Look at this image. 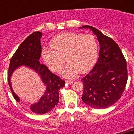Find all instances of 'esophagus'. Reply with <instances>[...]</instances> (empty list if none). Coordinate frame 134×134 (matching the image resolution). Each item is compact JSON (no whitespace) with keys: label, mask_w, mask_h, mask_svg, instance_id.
Returning <instances> with one entry per match:
<instances>
[{"label":"esophagus","mask_w":134,"mask_h":134,"mask_svg":"<svg viewBox=\"0 0 134 134\" xmlns=\"http://www.w3.org/2000/svg\"><path fill=\"white\" fill-rule=\"evenodd\" d=\"M66 82L68 84H72L73 82V81H72V80H66Z\"/></svg>","instance_id":"1"}]
</instances>
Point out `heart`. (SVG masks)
Instances as JSON below:
<instances>
[{
	"label": "heart",
	"instance_id": "heart-1",
	"mask_svg": "<svg viewBox=\"0 0 134 134\" xmlns=\"http://www.w3.org/2000/svg\"><path fill=\"white\" fill-rule=\"evenodd\" d=\"M51 48H43L41 55L45 63L54 72L58 73L68 62L63 71L66 78L72 79L79 72L89 70L97 58L98 43L91 34L64 33L55 36L50 41Z\"/></svg>",
	"mask_w": 134,
	"mask_h": 134
}]
</instances>
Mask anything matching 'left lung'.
Wrapping results in <instances>:
<instances>
[{
  "label": "left lung",
  "mask_w": 134,
  "mask_h": 134,
  "mask_svg": "<svg viewBox=\"0 0 134 134\" xmlns=\"http://www.w3.org/2000/svg\"><path fill=\"white\" fill-rule=\"evenodd\" d=\"M97 35L100 44L99 56L94 68L82 79V100L94 109H105L121 98L127 81L126 60L118 45L94 27L85 25Z\"/></svg>",
  "instance_id": "left-lung-1"
}]
</instances>
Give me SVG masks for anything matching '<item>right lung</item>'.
I'll return each mask as SVG.
<instances>
[{
	"mask_svg": "<svg viewBox=\"0 0 134 134\" xmlns=\"http://www.w3.org/2000/svg\"><path fill=\"white\" fill-rule=\"evenodd\" d=\"M41 37V32L35 31L21 43L10 59L8 73V82L13 97L17 102H19L20 99L14 93L10 83V76L13 72L20 66H25L35 70L40 75L46 85V90L38 102L30 106L31 111L37 114H44L54 109L59 102V90L65 86L64 80L51 72L47 66L40 62Z\"/></svg>",
	"mask_w": 134,
	"mask_h": 134,
	"instance_id": "right-lung-1",
	"label": "right lung"
}]
</instances>
